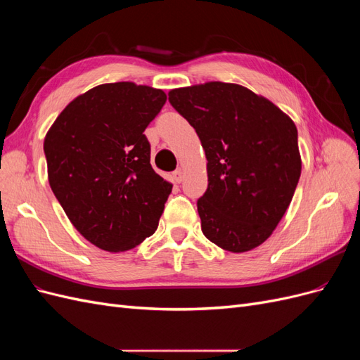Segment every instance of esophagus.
<instances>
[{
  "mask_svg": "<svg viewBox=\"0 0 360 360\" xmlns=\"http://www.w3.org/2000/svg\"><path fill=\"white\" fill-rule=\"evenodd\" d=\"M171 179L174 183H180L183 180V172L181 169H176L172 174H171Z\"/></svg>",
  "mask_w": 360,
  "mask_h": 360,
  "instance_id": "esophagus-1",
  "label": "esophagus"
}]
</instances>
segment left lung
Segmentation results:
<instances>
[{"mask_svg":"<svg viewBox=\"0 0 360 360\" xmlns=\"http://www.w3.org/2000/svg\"><path fill=\"white\" fill-rule=\"evenodd\" d=\"M168 96L205 151L209 186L197 201L204 236L230 252L259 246L287 212L300 179L296 124L237 84L207 82Z\"/></svg>","mask_w":360,"mask_h":360,"instance_id":"8db88e82","label":"left lung"}]
</instances>
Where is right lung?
Instances as JSON below:
<instances>
[{
	"mask_svg": "<svg viewBox=\"0 0 360 360\" xmlns=\"http://www.w3.org/2000/svg\"><path fill=\"white\" fill-rule=\"evenodd\" d=\"M165 102L147 85L102 84L72 101L46 134L53 195L76 230L108 252L158 230L172 184L151 168L144 130Z\"/></svg>",
	"mask_w": 360,
	"mask_h": 360,
	"instance_id": "add662e5",
	"label": "right lung"
}]
</instances>
